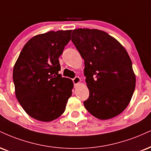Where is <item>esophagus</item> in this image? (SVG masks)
Masks as SVG:
<instances>
[{"label":"esophagus","instance_id":"esophagus-1","mask_svg":"<svg viewBox=\"0 0 151 151\" xmlns=\"http://www.w3.org/2000/svg\"><path fill=\"white\" fill-rule=\"evenodd\" d=\"M81 81V79L79 77H76L73 79V82L74 83V85H78L79 83H80Z\"/></svg>","mask_w":151,"mask_h":151}]
</instances>
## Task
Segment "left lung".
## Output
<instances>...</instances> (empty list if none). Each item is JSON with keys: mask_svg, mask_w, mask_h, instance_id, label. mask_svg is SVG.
I'll return each instance as SVG.
<instances>
[{"mask_svg": "<svg viewBox=\"0 0 151 151\" xmlns=\"http://www.w3.org/2000/svg\"><path fill=\"white\" fill-rule=\"evenodd\" d=\"M72 41L84 60L89 97L85 108L99 119L119 115L130 103L136 76L126 49L117 39L96 29H77Z\"/></svg>", "mask_w": 151, "mask_h": 151, "instance_id": "8db88e82", "label": "left lung"}]
</instances>
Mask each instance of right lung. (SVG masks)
Listing matches in <instances>:
<instances>
[{"mask_svg":"<svg viewBox=\"0 0 151 151\" xmlns=\"http://www.w3.org/2000/svg\"><path fill=\"white\" fill-rule=\"evenodd\" d=\"M72 30L50 31L29 40L14 65L12 78L18 102L30 117L50 122L63 114L74 87L62 77L60 56Z\"/></svg>","mask_w":151,"mask_h":151,"instance_id":"1","label":"right lung"}]
</instances>
